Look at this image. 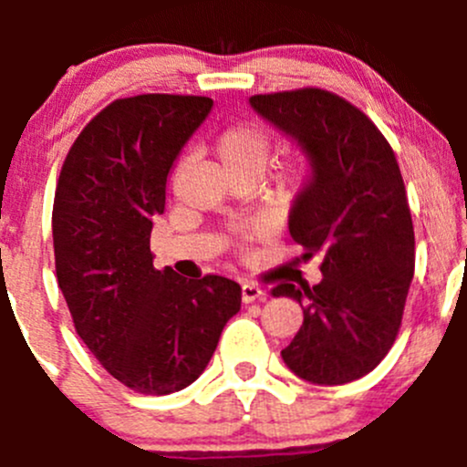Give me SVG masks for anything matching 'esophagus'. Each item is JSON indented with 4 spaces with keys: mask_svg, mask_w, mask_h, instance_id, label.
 Masks as SVG:
<instances>
[{
    "mask_svg": "<svg viewBox=\"0 0 467 467\" xmlns=\"http://www.w3.org/2000/svg\"><path fill=\"white\" fill-rule=\"evenodd\" d=\"M242 300L244 303H255V300H266V291L260 289L255 282H244L242 285Z\"/></svg>",
    "mask_w": 467,
    "mask_h": 467,
    "instance_id": "obj_1",
    "label": "esophagus"
}]
</instances>
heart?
I'll return each mask as SVG.
<instances>
[{"instance_id":"obj_1","label":"heart","mask_w":467,"mask_h":467,"mask_svg":"<svg viewBox=\"0 0 467 467\" xmlns=\"http://www.w3.org/2000/svg\"><path fill=\"white\" fill-rule=\"evenodd\" d=\"M273 138L266 129L257 124H239L230 126L216 140V153L223 162L225 171H257L262 176L271 160ZM298 176H291L285 181V187H294Z\"/></svg>"}]
</instances>
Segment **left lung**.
<instances>
[{"mask_svg":"<svg viewBox=\"0 0 467 467\" xmlns=\"http://www.w3.org/2000/svg\"><path fill=\"white\" fill-rule=\"evenodd\" d=\"M251 106L309 160L289 233L303 260H323L318 285L273 289L298 300L305 317L282 359L305 381L348 384L390 350L413 280L416 239L398 160L378 126L327 89L255 94Z\"/></svg>","mask_w":467,"mask_h":467,"instance_id":"left-lung-1","label":"left lung"}]
</instances>
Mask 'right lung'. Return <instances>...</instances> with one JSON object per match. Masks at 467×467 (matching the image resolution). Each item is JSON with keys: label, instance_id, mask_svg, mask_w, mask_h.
I'll use <instances>...</instances> for the list:
<instances>
[{"label": "right lung", "instance_id": "add662e5", "mask_svg": "<svg viewBox=\"0 0 467 467\" xmlns=\"http://www.w3.org/2000/svg\"><path fill=\"white\" fill-rule=\"evenodd\" d=\"M214 101L185 94L117 99L81 130L56 187V277L74 327L99 364L144 395L199 379L242 286L153 266L150 230L167 176Z\"/></svg>", "mask_w": 467, "mask_h": 467}]
</instances>
